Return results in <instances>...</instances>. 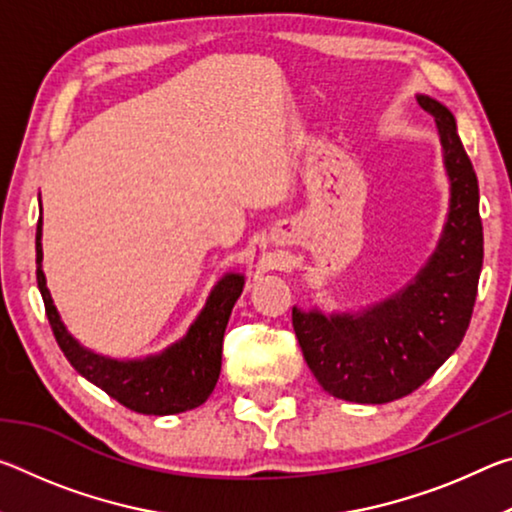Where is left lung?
<instances>
[{
  "label": "left lung",
  "instance_id": "left-lung-1",
  "mask_svg": "<svg viewBox=\"0 0 512 512\" xmlns=\"http://www.w3.org/2000/svg\"><path fill=\"white\" fill-rule=\"evenodd\" d=\"M436 121L449 178L443 235L411 282L359 311L293 307V329L309 370L329 395L386 404L413 393L452 357L470 325L483 264L479 183L443 103L418 94Z\"/></svg>",
  "mask_w": 512,
  "mask_h": 512
}]
</instances>
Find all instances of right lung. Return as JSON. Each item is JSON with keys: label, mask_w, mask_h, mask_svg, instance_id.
Returning a JSON list of instances; mask_svg holds the SVG:
<instances>
[{"label": "right lung", "mask_w": 512, "mask_h": 512, "mask_svg": "<svg viewBox=\"0 0 512 512\" xmlns=\"http://www.w3.org/2000/svg\"><path fill=\"white\" fill-rule=\"evenodd\" d=\"M36 277L38 289L45 300L49 325L60 350L81 377L92 381L112 400L126 409L144 415H173L192 411L212 395L221 372L223 334L232 307L244 291L246 277L241 273H225L214 284L205 307L189 325L183 339L171 343L160 354L144 359H112L106 354L88 350L67 332L58 309L47 289L42 273V203L36 230Z\"/></svg>", "instance_id": "obj_1"}]
</instances>
